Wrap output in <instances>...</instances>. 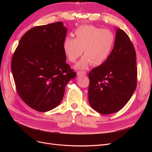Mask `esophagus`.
<instances>
[{
  "instance_id": "1",
  "label": "esophagus",
  "mask_w": 152,
  "mask_h": 152,
  "mask_svg": "<svg viewBox=\"0 0 152 152\" xmlns=\"http://www.w3.org/2000/svg\"><path fill=\"white\" fill-rule=\"evenodd\" d=\"M77 75H79V76L86 75V72H84V71H79V72H78L77 73Z\"/></svg>"
}]
</instances>
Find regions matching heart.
I'll use <instances>...</instances> for the list:
<instances>
[{
	"mask_svg": "<svg viewBox=\"0 0 152 152\" xmlns=\"http://www.w3.org/2000/svg\"><path fill=\"white\" fill-rule=\"evenodd\" d=\"M76 37H66L63 50L69 61L74 63L83 53L84 56L78 62L75 68L86 70L90 64L98 66L107 61L114 46L115 37L112 32L94 25H82L77 28Z\"/></svg>",
	"mask_w": 152,
	"mask_h": 152,
	"instance_id": "heart-1",
	"label": "heart"
}]
</instances>
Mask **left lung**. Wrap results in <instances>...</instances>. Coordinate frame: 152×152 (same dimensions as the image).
I'll return each mask as SVG.
<instances>
[{"mask_svg":"<svg viewBox=\"0 0 152 152\" xmlns=\"http://www.w3.org/2000/svg\"><path fill=\"white\" fill-rule=\"evenodd\" d=\"M136 54L125 31L116 29L110 56L89 73L88 91L91 107L99 113L118 112L129 102L136 88Z\"/></svg>","mask_w":152,"mask_h":152,"instance_id":"left-lung-1","label":"left lung"}]
</instances>
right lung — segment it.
I'll list each match as a JSON object with an SVG mask.
<instances>
[{"instance_id":"right-lung-1","label":"right lung","mask_w":152,"mask_h":152,"mask_svg":"<svg viewBox=\"0 0 152 152\" xmlns=\"http://www.w3.org/2000/svg\"><path fill=\"white\" fill-rule=\"evenodd\" d=\"M61 21L35 26L23 35L11 60V71L21 99L38 112L61 103L68 82L76 77L66 63Z\"/></svg>"}]
</instances>
